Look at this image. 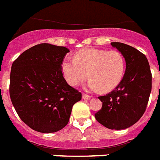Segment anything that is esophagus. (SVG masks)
I'll list each match as a JSON object with an SVG mask.
<instances>
[{
	"label": "esophagus",
	"mask_w": 160,
	"mask_h": 160,
	"mask_svg": "<svg viewBox=\"0 0 160 160\" xmlns=\"http://www.w3.org/2000/svg\"><path fill=\"white\" fill-rule=\"evenodd\" d=\"M82 98H84V99H87V100H89V99L91 98V96L87 95V94H83Z\"/></svg>",
	"instance_id": "obj_1"
}]
</instances>
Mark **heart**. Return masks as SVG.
Listing matches in <instances>:
<instances>
[{
	"label": "heart",
	"mask_w": 160,
	"mask_h": 160,
	"mask_svg": "<svg viewBox=\"0 0 160 160\" xmlns=\"http://www.w3.org/2000/svg\"><path fill=\"white\" fill-rule=\"evenodd\" d=\"M125 67L124 58L118 51L84 48L75 53L74 59L67 58L62 61V72L71 86L79 85L89 75L87 89L107 93L120 84Z\"/></svg>",
	"instance_id": "1"
}]
</instances>
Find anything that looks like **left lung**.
Listing matches in <instances>:
<instances>
[{
  "label": "left lung",
  "instance_id": "1",
  "mask_svg": "<svg viewBox=\"0 0 160 160\" xmlns=\"http://www.w3.org/2000/svg\"><path fill=\"white\" fill-rule=\"evenodd\" d=\"M111 45L125 58L126 71L116 89L98 97L102 106L94 117L108 129L123 130L134 125L145 112L151 92V71L140 51L122 42Z\"/></svg>",
  "mask_w": 160,
  "mask_h": 160
}]
</instances>
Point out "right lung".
Wrapping results in <instances>:
<instances>
[{
	"mask_svg": "<svg viewBox=\"0 0 160 160\" xmlns=\"http://www.w3.org/2000/svg\"><path fill=\"white\" fill-rule=\"evenodd\" d=\"M68 48L49 43L32 47L13 62L10 96L15 111L36 132L52 133L67 125L81 93L67 83L62 62Z\"/></svg>",
	"mask_w": 160,
	"mask_h": 160,
	"instance_id": "right-lung-1",
	"label": "right lung"
}]
</instances>
